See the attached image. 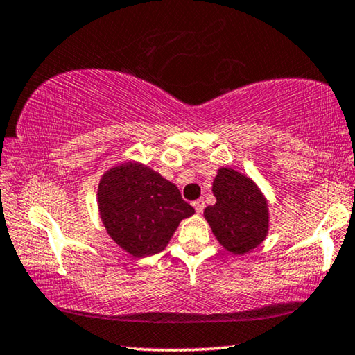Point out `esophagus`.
Instances as JSON below:
<instances>
[{
  "mask_svg": "<svg viewBox=\"0 0 355 355\" xmlns=\"http://www.w3.org/2000/svg\"><path fill=\"white\" fill-rule=\"evenodd\" d=\"M193 205H194V209H196V211H198V214H202V210H204V199L194 200Z\"/></svg>",
  "mask_w": 355,
  "mask_h": 355,
  "instance_id": "34e87169",
  "label": "esophagus"
}]
</instances>
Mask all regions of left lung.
<instances>
[{
    "label": "left lung",
    "instance_id": "obj_1",
    "mask_svg": "<svg viewBox=\"0 0 355 355\" xmlns=\"http://www.w3.org/2000/svg\"><path fill=\"white\" fill-rule=\"evenodd\" d=\"M216 202L204 210L216 241L234 255H244L266 239L268 200L252 178L221 167L211 184Z\"/></svg>",
    "mask_w": 355,
    "mask_h": 355
}]
</instances>
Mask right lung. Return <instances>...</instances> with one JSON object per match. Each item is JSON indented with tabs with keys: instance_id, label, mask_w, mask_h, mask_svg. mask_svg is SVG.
I'll use <instances>...</instances> for the list:
<instances>
[{
	"instance_id": "1",
	"label": "right lung",
	"mask_w": 355,
	"mask_h": 355,
	"mask_svg": "<svg viewBox=\"0 0 355 355\" xmlns=\"http://www.w3.org/2000/svg\"><path fill=\"white\" fill-rule=\"evenodd\" d=\"M97 202L108 236L135 258L162 252L180 221L194 214L175 184L135 161L103 173Z\"/></svg>"
}]
</instances>
